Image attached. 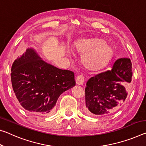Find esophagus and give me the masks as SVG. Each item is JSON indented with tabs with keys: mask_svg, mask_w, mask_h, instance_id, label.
Returning a JSON list of instances; mask_svg holds the SVG:
<instances>
[{
	"mask_svg": "<svg viewBox=\"0 0 146 146\" xmlns=\"http://www.w3.org/2000/svg\"><path fill=\"white\" fill-rule=\"evenodd\" d=\"M84 78L82 75H78L76 78V83L78 85H82L83 83H84Z\"/></svg>",
	"mask_w": 146,
	"mask_h": 146,
	"instance_id": "1",
	"label": "esophagus"
}]
</instances>
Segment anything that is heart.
<instances>
[{
  "instance_id": "heart-1",
  "label": "heart",
  "mask_w": 146,
  "mask_h": 146,
  "mask_svg": "<svg viewBox=\"0 0 146 146\" xmlns=\"http://www.w3.org/2000/svg\"><path fill=\"white\" fill-rule=\"evenodd\" d=\"M74 48L76 51L83 54L82 63L90 71L105 68L114 55L113 48L101 38L82 39L76 41Z\"/></svg>"
}]
</instances>
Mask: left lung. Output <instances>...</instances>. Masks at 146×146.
Instances as JSON below:
<instances>
[{"mask_svg":"<svg viewBox=\"0 0 146 146\" xmlns=\"http://www.w3.org/2000/svg\"><path fill=\"white\" fill-rule=\"evenodd\" d=\"M132 75L131 60L120 58L111 70L90 78L85 88L86 112L106 115L118 110L127 98V86L131 82Z\"/></svg>","mask_w":146,"mask_h":146,"instance_id":"8db88e82","label":"left lung"}]
</instances>
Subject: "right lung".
I'll list each match as a JSON object with an SVG mask.
<instances>
[{
	"mask_svg": "<svg viewBox=\"0 0 146 146\" xmlns=\"http://www.w3.org/2000/svg\"><path fill=\"white\" fill-rule=\"evenodd\" d=\"M11 80L21 105L40 114L51 112L60 96L75 86L73 71L47 63L34 48H28L13 62Z\"/></svg>",
	"mask_w": 146,
	"mask_h": 146,
	"instance_id": "obj_1",
	"label": "right lung"
}]
</instances>
